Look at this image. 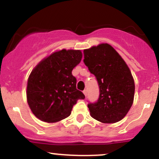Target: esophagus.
I'll list each match as a JSON object with an SVG mask.
<instances>
[{
    "label": "esophagus",
    "instance_id": "1",
    "mask_svg": "<svg viewBox=\"0 0 159 159\" xmlns=\"http://www.w3.org/2000/svg\"><path fill=\"white\" fill-rule=\"evenodd\" d=\"M83 93H84V94L85 95V96H87V90H84L83 91Z\"/></svg>",
    "mask_w": 159,
    "mask_h": 159
}]
</instances>
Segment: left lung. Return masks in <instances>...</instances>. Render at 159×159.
<instances>
[{
    "label": "left lung",
    "mask_w": 159,
    "mask_h": 159,
    "mask_svg": "<svg viewBox=\"0 0 159 159\" xmlns=\"http://www.w3.org/2000/svg\"><path fill=\"white\" fill-rule=\"evenodd\" d=\"M84 63L96 76L99 96L87 105L92 117L104 123L123 119L132 107L134 81L121 56L107 43L84 50Z\"/></svg>",
    "instance_id": "obj_1"
}]
</instances>
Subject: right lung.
I'll return each mask as SVG.
<instances>
[{
	"instance_id": "add662e5",
	"label": "right lung",
	"mask_w": 159,
	"mask_h": 159,
	"mask_svg": "<svg viewBox=\"0 0 159 159\" xmlns=\"http://www.w3.org/2000/svg\"><path fill=\"white\" fill-rule=\"evenodd\" d=\"M80 50L56 52L43 60L28 78L27 99L38 119L56 123L68 117L78 99L85 96L76 88L72 71L81 61Z\"/></svg>"
}]
</instances>
